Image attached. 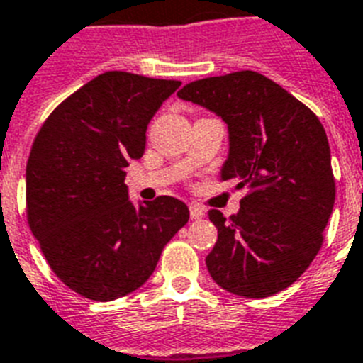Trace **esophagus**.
Segmentation results:
<instances>
[{
  "instance_id": "1",
  "label": "esophagus",
  "mask_w": 363,
  "mask_h": 363,
  "mask_svg": "<svg viewBox=\"0 0 363 363\" xmlns=\"http://www.w3.org/2000/svg\"><path fill=\"white\" fill-rule=\"evenodd\" d=\"M205 216V211H203L199 205H190V218L191 220H201Z\"/></svg>"
}]
</instances>
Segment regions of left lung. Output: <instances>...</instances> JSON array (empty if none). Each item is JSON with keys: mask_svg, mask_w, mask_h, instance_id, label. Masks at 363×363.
Listing matches in <instances>:
<instances>
[{"mask_svg": "<svg viewBox=\"0 0 363 363\" xmlns=\"http://www.w3.org/2000/svg\"><path fill=\"white\" fill-rule=\"evenodd\" d=\"M177 95L216 111L229 126V156L220 181L246 196L228 218L208 211L218 240L207 268L220 287L264 298L306 272L334 208L330 145L319 117L253 70L190 82Z\"/></svg>", "mask_w": 363, "mask_h": 363, "instance_id": "left-lung-1", "label": "left lung"}]
</instances>
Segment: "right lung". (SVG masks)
<instances>
[{"instance_id":"1","label":"right lung","mask_w":363,"mask_h":363,"mask_svg":"<svg viewBox=\"0 0 363 363\" xmlns=\"http://www.w3.org/2000/svg\"><path fill=\"white\" fill-rule=\"evenodd\" d=\"M179 79L110 70L65 99L35 135L26 167L28 223L50 268L74 293L108 302L155 272L190 218L177 197L135 207L125 169Z\"/></svg>"}]
</instances>
